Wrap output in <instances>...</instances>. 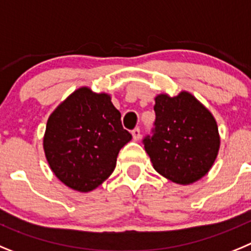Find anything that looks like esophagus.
I'll return each instance as SVG.
<instances>
[{
	"label": "esophagus",
	"mask_w": 251,
	"mask_h": 251,
	"mask_svg": "<svg viewBox=\"0 0 251 251\" xmlns=\"http://www.w3.org/2000/svg\"><path fill=\"white\" fill-rule=\"evenodd\" d=\"M131 134H132V137H134L135 141H137V140H140V136H141V132H140V128H139V127L134 128V130H132V132H131Z\"/></svg>",
	"instance_id": "1"
}]
</instances>
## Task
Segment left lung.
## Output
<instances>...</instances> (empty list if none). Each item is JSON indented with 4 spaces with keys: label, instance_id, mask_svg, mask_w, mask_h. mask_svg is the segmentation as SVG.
Here are the masks:
<instances>
[{
    "label": "left lung",
    "instance_id": "8db88e82",
    "mask_svg": "<svg viewBox=\"0 0 251 251\" xmlns=\"http://www.w3.org/2000/svg\"><path fill=\"white\" fill-rule=\"evenodd\" d=\"M155 123L142 140L153 169L166 179L193 184L210 170L220 137L215 119L189 92L155 99Z\"/></svg>",
    "mask_w": 251,
    "mask_h": 251
}]
</instances>
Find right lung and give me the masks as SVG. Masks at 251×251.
Here are the masks:
<instances>
[{"instance_id": "obj_1", "label": "right lung", "mask_w": 251, "mask_h": 251, "mask_svg": "<svg viewBox=\"0 0 251 251\" xmlns=\"http://www.w3.org/2000/svg\"><path fill=\"white\" fill-rule=\"evenodd\" d=\"M131 137L109 95L81 87L49 117L45 155L61 181L87 193L111 175L119 151Z\"/></svg>"}]
</instances>
